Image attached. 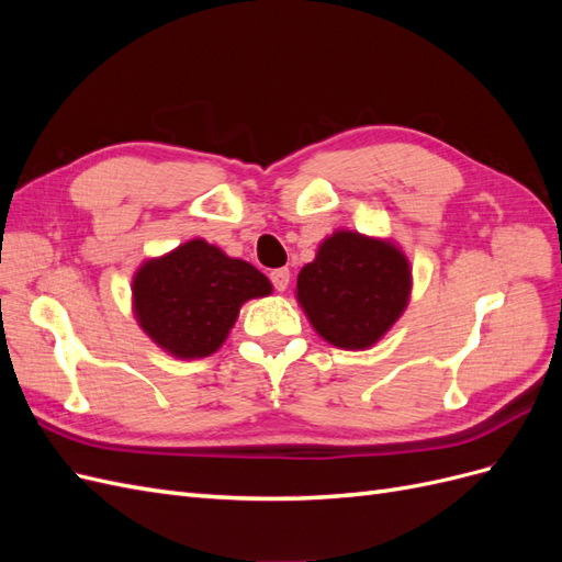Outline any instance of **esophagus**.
<instances>
[{
    "label": "esophagus",
    "instance_id": "esophagus-1",
    "mask_svg": "<svg viewBox=\"0 0 562 562\" xmlns=\"http://www.w3.org/2000/svg\"><path fill=\"white\" fill-rule=\"evenodd\" d=\"M269 281H271V285H274V291H285L288 283H291V269H288V267L271 269Z\"/></svg>",
    "mask_w": 562,
    "mask_h": 562
}]
</instances>
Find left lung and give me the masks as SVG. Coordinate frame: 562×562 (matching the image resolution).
Here are the masks:
<instances>
[{
	"instance_id": "left-lung-1",
	"label": "left lung",
	"mask_w": 562,
	"mask_h": 562,
	"mask_svg": "<svg viewBox=\"0 0 562 562\" xmlns=\"http://www.w3.org/2000/svg\"><path fill=\"white\" fill-rule=\"evenodd\" d=\"M411 295V265L386 241L337 232L302 267L297 300L316 333L342 349H366L394 326Z\"/></svg>"
}]
</instances>
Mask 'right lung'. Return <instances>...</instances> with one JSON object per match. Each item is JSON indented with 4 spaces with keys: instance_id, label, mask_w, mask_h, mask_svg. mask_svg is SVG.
I'll return each mask as SVG.
<instances>
[{
    "instance_id": "obj_1",
    "label": "right lung",
    "mask_w": 562,
    "mask_h": 562,
    "mask_svg": "<svg viewBox=\"0 0 562 562\" xmlns=\"http://www.w3.org/2000/svg\"><path fill=\"white\" fill-rule=\"evenodd\" d=\"M271 293L265 274L244 260L194 239L149 260L133 279L135 316L159 347L180 359H201L225 342L250 297Z\"/></svg>"
}]
</instances>
